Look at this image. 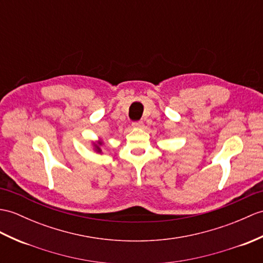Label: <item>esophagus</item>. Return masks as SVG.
<instances>
[{
	"label": "esophagus",
	"instance_id": "34e87169",
	"mask_svg": "<svg viewBox=\"0 0 263 263\" xmlns=\"http://www.w3.org/2000/svg\"><path fill=\"white\" fill-rule=\"evenodd\" d=\"M132 126L136 127V129H140V127L143 126V122L142 121H134V122H132Z\"/></svg>",
	"mask_w": 263,
	"mask_h": 263
}]
</instances>
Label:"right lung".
<instances>
[{
  "mask_svg": "<svg viewBox=\"0 0 263 263\" xmlns=\"http://www.w3.org/2000/svg\"><path fill=\"white\" fill-rule=\"evenodd\" d=\"M99 144H102V142H99ZM95 145H96V144H95ZM96 149H97V151H99V152L101 151V149L99 148V145H96Z\"/></svg>",
  "mask_w": 263,
  "mask_h": 263,
  "instance_id": "right-lung-1",
  "label": "right lung"
}]
</instances>
